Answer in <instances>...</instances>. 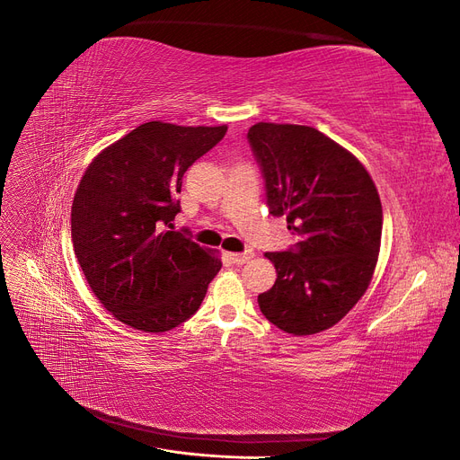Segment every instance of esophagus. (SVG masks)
<instances>
[{
	"instance_id": "esophagus-1",
	"label": "esophagus",
	"mask_w": 460,
	"mask_h": 460,
	"mask_svg": "<svg viewBox=\"0 0 460 460\" xmlns=\"http://www.w3.org/2000/svg\"><path fill=\"white\" fill-rule=\"evenodd\" d=\"M228 257H230V261H232V262H235V264H243V262H247V261H252V259L255 257V253H253V252H245V253H228Z\"/></svg>"
}]
</instances>
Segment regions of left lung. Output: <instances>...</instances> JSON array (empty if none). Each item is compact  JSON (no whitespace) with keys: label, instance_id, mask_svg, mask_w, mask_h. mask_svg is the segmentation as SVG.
<instances>
[{"label":"left lung","instance_id":"left-lung-1","mask_svg":"<svg viewBox=\"0 0 460 460\" xmlns=\"http://www.w3.org/2000/svg\"><path fill=\"white\" fill-rule=\"evenodd\" d=\"M270 215L286 217L296 249L264 253L274 286L261 313L291 336L338 324L368 289L382 242V203L365 164L313 127L257 122L247 132Z\"/></svg>","mask_w":460,"mask_h":460}]
</instances>
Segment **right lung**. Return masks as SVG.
<instances>
[{"mask_svg": "<svg viewBox=\"0 0 460 460\" xmlns=\"http://www.w3.org/2000/svg\"><path fill=\"white\" fill-rule=\"evenodd\" d=\"M228 127L151 120L97 153L71 208L75 255L93 296L142 332L182 324L222 267L218 252L174 232L182 176Z\"/></svg>", "mask_w": 460, "mask_h": 460, "instance_id": "obj_1", "label": "right lung"}]
</instances>
